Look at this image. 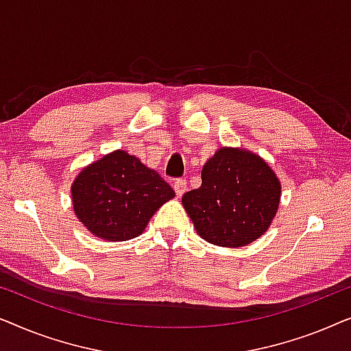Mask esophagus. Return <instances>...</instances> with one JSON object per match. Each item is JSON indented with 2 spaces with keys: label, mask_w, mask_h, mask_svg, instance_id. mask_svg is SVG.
Listing matches in <instances>:
<instances>
[{
  "label": "esophagus",
  "mask_w": 351,
  "mask_h": 351,
  "mask_svg": "<svg viewBox=\"0 0 351 351\" xmlns=\"http://www.w3.org/2000/svg\"><path fill=\"white\" fill-rule=\"evenodd\" d=\"M174 190H176V195L180 196L185 193V190H186V180L185 179H177L176 182H174Z\"/></svg>",
  "instance_id": "34e87169"
}]
</instances>
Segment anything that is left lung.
<instances>
[{"instance_id": "8db88e82", "label": "left lung", "mask_w": 351, "mask_h": 351, "mask_svg": "<svg viewBox=\"0 0 351 351\" xmlns=\"http://www.w3.org/2000/svg\"><path fill=\"white\" fill-rule=\"evenodd\" d=\"M281 184L256 153L222 147L201 171V186L186 191L182 204L204 241L243 247L267 232L278 213Z\"/></svg>"}]
</instances>
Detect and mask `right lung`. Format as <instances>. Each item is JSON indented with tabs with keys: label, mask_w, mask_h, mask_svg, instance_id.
<instances>
[{
	"label": "right lung",
	"mask_w": 351,
	"mask_h": 351,
	"mask_svg": "<svg viewBox=\"0 0 351 351\" xmlns=\"http://www.w3.org/2000/svg\"><path fill=\"white\" fill-rule=\"evenodd\" d=\"M176 196L171 185L134 155L114 150L90 162L71 184L75 215L94 237L128 241Z\"/></svg>",
	"instance_id": "right-lung-1"
}]
</instances>
